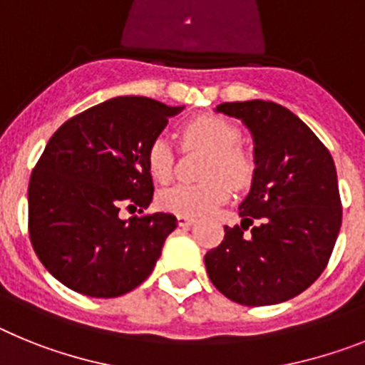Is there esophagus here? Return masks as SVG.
Listing matches in <instances>:
<instances>
[{
	"label": "esophagus",
	"mask_w": 365,
	"mask_h": 365,
	"mask_svg": "<svg viewBox=\"0 0 365 365\" xmlns=\"http://www.w3.org/2000/svg\"><path fill=\"white\" fill-rule=\"evenodd\" d=\"M192 224H195V218L183 217V215H178V226H180V227H191Z\"/></svg>",
	"instance_id": "obj_1"
}]
</instances>
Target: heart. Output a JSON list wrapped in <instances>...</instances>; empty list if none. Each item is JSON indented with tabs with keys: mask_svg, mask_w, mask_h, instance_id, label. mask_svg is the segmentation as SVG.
<instances>
[{
	"mask_svg": "<svg viewBox=\"0 0 365 365\" xmlns=\"http://www.w3.org/2000/svg\"><path fill=\"white\" fill-rule=\"evenodd\" d=\"M183 143L209 150L205 178L198 185H174L158 196L163 211L183 217H204L231 198L230 182L235 189L248 187L253 180V160L239 147L240 132L220 115L205 113L187 121L180 130ZM147 167L156 182L167 183L174 173V150L163 138H156L147 148ZM228 181L226 182L225 180Z\"/></svg>",
	"mask_w": 365,
	"mask_h": 365,
	"instance_id": "obj_1",
	"label": "heart"
}]
</instances>
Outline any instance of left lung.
I'll return each instance as SVG.
<instances>
[{
	"label": "left lung",
	"instance_id": "left-lung-1",
	"mask_svg": "<svg viewBox=\"0 0 365 365\" xmlns=\"http://www.w3.org/2000/svg\"><path fill=\"white\" fill-rule=\"evenodd\" d=\"M253 135L252 189L239 205L240 226L224 227L205 253L211 283L248 307L292 299L325 270L341 226L331 152L299 117L270 101L218 104ZM252 235L243 231L253 221Z\"/></svg>",
	"mask_w": 365,
	"mask_h": 365
}]
</instances>
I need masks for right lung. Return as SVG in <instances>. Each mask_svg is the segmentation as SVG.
<instances>
[{
  "instance_id": "right-lung-1",
  "label": "right lung",
  "mask_w": 365,
  "mask_h": 365,
  "mask_svg": "<svg viewBox=\"0 0 365 365\" xmlns=\"http://www.w3.org/2000/svg\"><path fill=\"white\" fill-rule=\"evenodd\" d=\"M183 106L148 97H115L71 117L51 135L29 182V237L53 277L90 297H117L152 274L169 213H143L154 185L148 145Z\"/></svg>"
}]
</instances>
